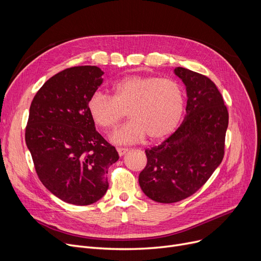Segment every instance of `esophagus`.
I'll list each match as a JSON object with an SVG mask.
<instances>
[{"mask_svg": "<svg viewBox=\"0 0 261 261\" xmlns=\"http://www.w3.org/2000/svg\"><path fill=\"white\" fill-rule=\"evenodd\" d=\"M128 148H122V147H118L117 148V152H118V154L120 155V156H122L123 154H126L127 152H128Z\"/></svg>", "mask_w": 261, "mask_h": 261, "instance_id": "1", "label": "esophagus"}]
</instances>
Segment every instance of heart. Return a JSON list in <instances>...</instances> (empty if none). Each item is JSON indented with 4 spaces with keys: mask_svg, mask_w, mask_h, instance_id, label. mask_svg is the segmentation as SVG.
<instances>
[{
    "mask_svg": "<svg viewBox=\"0 0 261 261\" xmlns=\"http://www.w3.org/2000/svg\"><path fill=\"white\" fill-rule=\"evenodd\" d=\"M112 93V97L94 93L88 110L102 129L115 128L128 111L131 120L111 135L115 144L136 143L146 135L151 141L164 139L179 125L184 112L183 89L172 79L128 76L115 82Z\"/></svg>",
    "mask_w": 261,
    "mask_h": 261,
    "instance_id": "b5f03b06",
    "label": "heart"
}]
</instances>
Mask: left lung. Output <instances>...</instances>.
Segmentation results:
<instances>
[{
    "label": "left lung",
    "instance_id": "obj_1",
    "mask_svg": "<svg viewBox=\"0 0 261 261\" xmlns=\"http://www.w3.org/2000/svg\"><path fill=\"white\" fill-rule=\"evenodd\" d=\"M186 88L185 117L161 145L146 150L140 173L143 193L159 203H174L195 194L220 165L224 155L228 113L222 96L206 76L177 66Z\"/></svg>",
    "mask_w": 261,
    "mask_h": 261
}]
</instances>
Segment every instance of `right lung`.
I'll return each mask as SVG.
<instances>
[{"instance_id": "1", "label": "right lung", "mask_w": 261, "mask_h": 261, "mask_svg": "<svg viewBox=\"0 0 261 261\" xmlns=\"http://www.w3.org/2000/svg\"><path fill=\"white\" fill-rule=\"evenodd\" d=\"M97 66L56 74L34 97L25 132L40 181L60 200L90 205L108 190V168L119 159L96 131L88 101L102 84Z\"/></svg>"}]
</instances>
